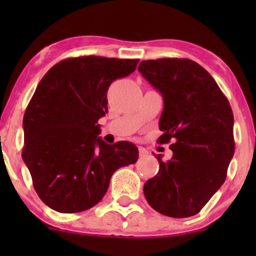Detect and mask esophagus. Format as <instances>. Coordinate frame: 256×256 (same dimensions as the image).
Wrapping results in <instances>:
<instances>
[{"label":"esophagus","mask_w":256,"mask_h":256,"mask_svg":"<svg viewBox=\"0 0 256 256\" xmlns=\"http://www.w3.org/2000/svg\"><path fill=\"white\" fill-rule=\"evenodd\" d=\"M138 150H140V158H144L148 155V150H146V148H143V146H138Z\"/></svg>","instance_id":"obj_1"}]
</instances>
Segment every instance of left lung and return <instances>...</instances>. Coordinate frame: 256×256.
<instances>
[{
    "instance_id": "left-lung-1",
    "label": "left lung",
    "mask_w": 256,
    "mask_h": 256,
    "mask_svg": "<svg viewBox=\"0 0 256 256\" xmlns=\"http://www.w3.org/2000/svg\"><path fill=\"white\" fill-rule=\"evenodd\" d=\"M138 71L161 94L158 143L173 155L146 182L143 192L158 213L172 218L198 214L225 182L234 152V114L212 76L189 58L144 60Z\"/></svg>"
}]
</instances>
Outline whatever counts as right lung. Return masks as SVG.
<instances>
[{"instance_id": "obj_1", "label": "right lung", "mask_w": 256, "mask_h": 256, "mask_svg": "<svg viewBox=\"0 0 256 256\" xmlns=\"http://www.w3.org/2000/svg\"><path fill=\"white\" fill-rule=\"evenodd\" d=\"M138 61L66 58L37 85L22 122V160L38 196L52 210L78 213L94 207L113 173L137 161V146L126 140L107 144L98 122L108 112L112 82L134 72Z\"/></svg>"}]
</instances>
